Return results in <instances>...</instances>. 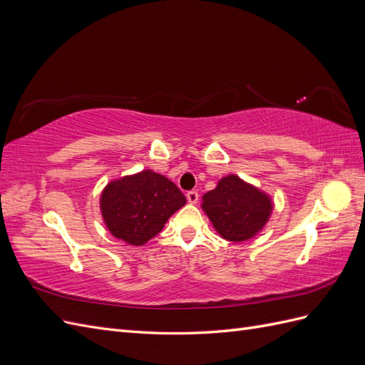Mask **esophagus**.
<instances>
[{"label":"esophagus","instance_id":"1","mask_svg":"<svg viewBox=\"0 0 365 365\" xmlns=\"http://www.w3.org/2000/svg\"><path fill=\"white\" fill-rule=\"evenodd\" d=\"M197 197H200V193H197L196 190L187 192V201H189L190 204H196L197 202Z\"/></svg>","mask_w":365,"mask_h":365}]
</instances>
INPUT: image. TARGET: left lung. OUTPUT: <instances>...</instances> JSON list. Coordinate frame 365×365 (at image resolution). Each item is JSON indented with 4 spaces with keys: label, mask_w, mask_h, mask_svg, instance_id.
<instances>
[{
    "label": "left lung",
    "mask_w": 365,
    "mask_h": 365,
    "mask_svg": "<svg viewBox=\"0 0 365 365\" xmlns=\"http://www.w3.org/2000/svg\"><path fill=\"white\" fill-rule=\"evenodd\" d=\"M202 200V208L213 227L230 242H244L256 236L272 212L269 196L236 175L220 180L216 189L207 192Z\"/></svg>",
    "instance_id": "1"
}]
</instances>
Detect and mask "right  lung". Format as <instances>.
<instances>
[{"label":"right lung","instance_id":"add662e5","mask_svg":"<svg viewBox=\"0 0 365 365\" xmlns=\"http://www.w3.org/2000/svg\"><path fill=\"white\" fill-rule=\"evenodd\" d=\"M185 204V196L170 180L152 170L109 182L101 197L108 230L129 245H145L168 219Z\"/></svg>","mask_w":365,"mask_h":365}]
</instances>
